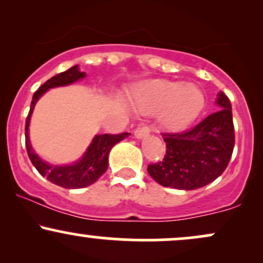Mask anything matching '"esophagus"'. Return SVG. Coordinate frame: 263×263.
<instances>
[{"label":"esophagus","instance_id":"34e87169","mask_svg":"<svg viewBox=\"0 0 263 263\" xmlns=\"http://www.w3.org/2000/svg\"><path fill=\"white\" fill-rule=\"evenodd\" d=\"M148 134H149V128L147 125H140V126H137L135 129V136L137 138L144 137V136H147Z\"/></svg>","mask_w":263,"mask_h":263}]
</instances>
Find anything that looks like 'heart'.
I'll list each match as a JSON object with an SVG mask.
<instances>
[{"mask_svg": "<svg viewBox=\"0 0 263 263\" xmlns=\"http://www.w3.org/2000/svg\"><path fill=\"white\" fill-rule=\"evenodd\" d=\"M136 104L142 112L161 111V121L168 128H180L200 114L205 104L198 86L183 81L152 80L141 84L135 92Z\"/></svg>", "mask_w": 263, "mask_h": 263, "instance_id": "1", "label": "heart"}]
</instances>
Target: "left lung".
Listing matches in <instances>:
<instances>
[{"label":"left lung","instance_id":"8db88e82","mask_svg":"<svg viewBox=\"0 0 263 263\" xmlns=\"http://www.w3.org/2000/svg\"><path fill=\"white\" fill-rule=\"evenodd\" d=\"M220 110L198 125L180 132H163L165 156L147 167L163 186L193 190L205 186L226 170L235 146L230 100L224 92L216 99Z\"/></svg>","mask_w":263,"mask_h":263}]
</instances>
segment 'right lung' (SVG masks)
Masks as SVG:
<instances>
[{
	"instance_id": "1",
	"label": "right lung",
	"mask_w": 263,
	"mask_h": 263,
	"mask_svg": "<svg viewBox=\"0 0 263 263\" xmlns=\"http://www.w3.org/2000/svg\"><path fill=\"white\" fill-rule=\"evenodd\" d=\"M84 77H85V73H81V71H79V69H78V65H74L66 71L54 75L49 80L45 81L43 85L39 87L37 91L34 92V95H33L31 108H29L28 116L26 119V148L32 164L34 165L35 170L39 172L41 176L47 177V179L49 182L57 184V185L62 186V188L79 189L85 188V186L90 185V184L95 183L107 170L108 153H110L111 148H112L117 142L122 141L123 138L131 135L128 132H122V134L117 135H98L92 140L91 144H90V147L87 148L83 158L73 165H63V167L50 165L42 161L33 152L28 138V126L35 102L50 87L69 85V84L74 83V81L79 80Z\"/></svg>"
}]
</instances>
